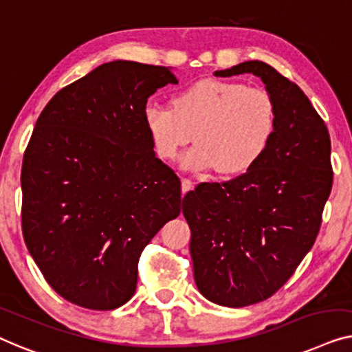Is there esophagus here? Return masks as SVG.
I'll use <instances>...</instances> for the list:
<instances>
[{"instance_id": "34e87169", "label": "esophagus", "mask_w": 352, "mask_h": 352, "mask_svg": "<svg viewBox=\"0 0 352 352\" xmlns=\"http://www.w3.org/2000/svg\"><path fill=\"white\" fill-rule=\"evenodd\" d=\"M192 188H195V182L191 180V178H182V191L183 195L188 191H191Z\"/></svg>"}]
</instances>
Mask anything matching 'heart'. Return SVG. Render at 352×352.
<instances>
[{
	"label": "heart",
	"instance_id": "heart-1",
	"mask_svg": "<svg viewBox=\"0 0 352 352\" xmlns=\"http://www.w3.org/2000/svg\"><path fill=\"white\" fill-rule=\"evenodd\" d=\"M145 122L162 160H174L196 138L197 145L183 157L186 169L237 175L250 169L270 146L276 131V105L265 89L201 79L178 94L174 107L150 103Z\"/></svg>",
	"mask_w": 352,
	"mask_h": 352
}]
</instances>
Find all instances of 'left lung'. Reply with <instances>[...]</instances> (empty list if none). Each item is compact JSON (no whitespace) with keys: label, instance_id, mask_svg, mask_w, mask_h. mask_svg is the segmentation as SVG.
I'll return each mask as SVG.
<instances>
[{"label":"left lung","instance_id":"8db88e82","mask_svg":"<svg viewBox=\"0 0 352 352\" xmlns=\"http://www.w3.org/2000/svg\"><path fill=\"white\" fill-rule=\"evenodd\" d=\"M254 73L276 105V131L245 174L201 183L183 197L197 289L242 308L274 295L313 247L333 183L330 135L305 92L268 63L242 62L215 76Z\"/></svg>","mask_w":352,"mask_h":352}]
</instances>
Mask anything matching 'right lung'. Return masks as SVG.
I'll use <instances>...</instances> for the list:
<instances>
[{
    "label": "right lung",
    "instance_id": "1",
    "mask_svg": "<svg viewBox=\"0 0 352 352\" xmlns=\"http://www.w3.org/2000/svg\"><path fill=\"white\" fill-rule=\"evenodd\" d=\"M169 68L103 63L54 96L22 162V232L47 284L87 309L132 298L138 260L180 215L182 183L157 160L146 102Z\"/></svg>",
    "mask_w": 352,
    "mask_h": 352
}]
</instances>
